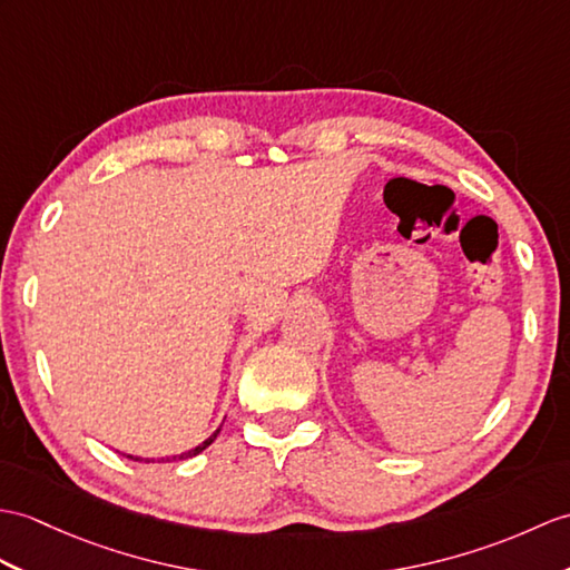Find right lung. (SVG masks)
I'll list each match as a JSON object with an SVG mask.
<instances>
[{
    "label": "right lung",
    "instance_id": "obj_1",
    "mask_svg": "<svg viewBox=\"0 0 570 570\" xmlns=\"http://www.w3.org/2000/svg\"><path fill=\"white\" fill-rule=\"evenodd\" d=\"M223 428V425H220ZM220 428L210 434V436H206V440L198 444V446H194V449H189V452H181V454H175V456H160L157 461H184V459H191V456H196V454H202L206 446H210L214 444V440L218 436V432H220ZM128 459H134V461H145V464H150V461H155V459H140V456H128Z\"/></svg>",
    "mask_w": 570,
    "mask_h": 570
}]
</instances>
